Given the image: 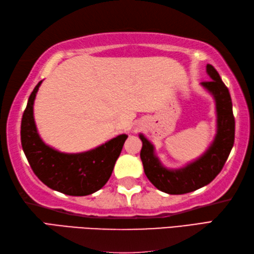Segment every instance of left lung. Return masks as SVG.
<instances>
[{
  "instance_id": "8db88e82",
  "label": "left lung",
  "mask_w": 254,
  "mask_h": 254,
  "mask_svg": "<svg viewBox=\"0 0 254 254\" xmlns=\"http://www.w3.org/2000/svg\"><path fill=\"white\" fill-rule=\"evenodd\" d=\"M206 69L212 80L202 82V85L214 96L217 111V134L206 153L181 169L168 170L155 156L153 145L139 134L143 142L141 159L145 175L165 193L185 194L208 185L222 171L234 146L235 117L229 90L213 65L207 64Z\"/></svg>"
}]
</instances>
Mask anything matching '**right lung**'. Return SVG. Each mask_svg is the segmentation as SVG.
<instances>
[{"label": "right lung", "instance_id": "add662e5", "mask_svg": "<svg viewBox=\"0 0 254 254\" xmlns=\"http://www.w3.org/2000/svg\"><path fill=\"white\" fill-rule=\"evenodd\" d=\"M41 82L29 96L20 127L21 146L32 171L47 187L67 195L84 196L100 190L109 180L127 135L122 134L79 154L49 147L40 138L34 120V101Z\"/></svg>", "mask_w": 254, "mask_h": 254}]
</instances>
